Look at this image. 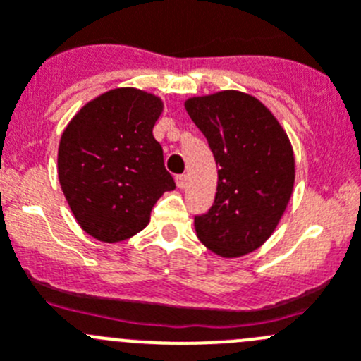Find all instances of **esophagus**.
I'll use <instances>...</instances> for the list:
<instances>
[{
    "label": "esophagus",
    "mask_w": 361,
    "mask_h": 361,
    "mask_svg": "<svg viewBox=\"0 0 361 361\" xmlns=\"http://www.w3.org/2000/svg\"><path fill=\"white\" fill-rule=\"evenodd\" d=\"M186 175L184 173H178V175H175V184H177V188H180V190H183L184 186H186Z\"/></svg>",
    "instance_id": "esophagus-1"
}]
</instances>
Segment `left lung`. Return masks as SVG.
<instances>
[{"mask_svg": "<svg viewBox=\"0 0 361 361\" xmlns=\"http://www.w3.org/2000/svg\"><path fill=\"white\" fill-rule=\"evenodd\" d=\"M218 166L214 202L195 216L197 235L221 257L259 248L280 221L294 186L289 138L252 95L226 90L186 101Z\"/></svg>", "mask_w": 361, "mask_h": 361, "instance_id": "8db88e82", "label": "left lung"}]
</instances>
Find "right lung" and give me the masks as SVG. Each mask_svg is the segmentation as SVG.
I'll return each mask as SVG.
<instances>
[{"instance_id":"1","label":"right lung","mask_w":361,"mask_h":361,"mask_svg":"<svg viewBox=\"0 0 361 361\" xmlns=\"http://www.w3.org/2000/svg\"><path fill=\"white\" fill-rule=\"evenodd\" d=\"M163 102L136 88H116L71 120L58 149V178L85 232L118 243L147 226L164 191L175 190L152 127Z\"/></svg>"}]
</instances>
